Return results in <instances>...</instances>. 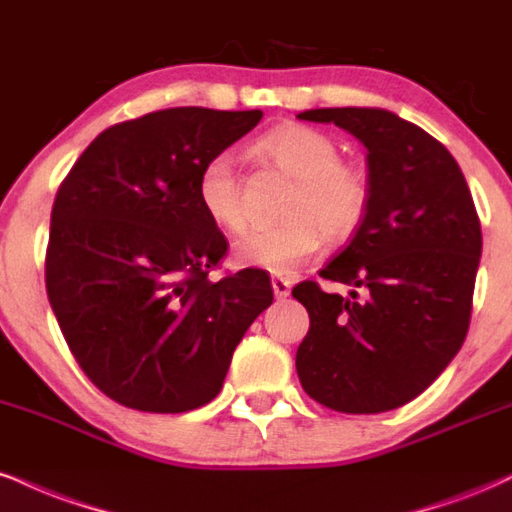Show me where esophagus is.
<instances>
[{
	"instance_id": "34e87169",
	"label": "esophagus",
	"mask_w": 512,
	"mask_h": 512,
	"mask_svg": "<svg viewBox=\"0 0 512 512\" xmlns=\"http://www.w3.org/2000/svg\"><path fill=\"white\" fill-rule=\"evenodd\" d=\"M291 279H283V276H274L272 279V288H274V295L276 298H288L291 295Z\"/></svg>"
}]
</instances>
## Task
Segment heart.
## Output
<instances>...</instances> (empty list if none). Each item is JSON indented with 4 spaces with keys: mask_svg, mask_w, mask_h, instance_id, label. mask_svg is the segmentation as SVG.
I'll return each mask as SVG.
<instances>
[{
    "mask_svg": "<svg viewBox=\"0 0 512 512\" xmlns=\"http://www.w3.org/2000/svg\"><path fill=\"white\" fill-rule=\"evenodd\" d=\"M255 152L293 176L283 202V217L274 224L240 233L233 255L245 267L288 274L310 260L324 243L348 240L362 224L369 202L367 178L353 164L341 162L336 140L305 123H283L255 140ZM202 212L224 231L245 224L243 195L229 152H214L195 178Z\"/></svg>",
    "mask_w": 512,
    "mask_h": 512,
    "instance_id": "obj_1",
    "label": "heart"
}]
</instances>
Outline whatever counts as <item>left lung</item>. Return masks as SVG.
Returning <instances> with one entry per match:
<instances>
[{
    "label": "left lung",
    "instance_id": "1",
    "mask_svg": "<svg viewBox=\"0 0 512 512\" xmlns=\"http://www.w3.org/2000/svg\"><path fill=\"white\" fill-rule=\"evenodd\" d=\"M336 123L367 147L369 202L355 236L317 281L293 288L310 331L295 355L317 403L374 415L410 403L439 377L467 336L482 255V226L451 152L386 109L336 107L298 114ZM363 288V298L356 288Z\"/></svg>",
    "mask_w": 512,
    "mask_h": 512
}]
</instances>
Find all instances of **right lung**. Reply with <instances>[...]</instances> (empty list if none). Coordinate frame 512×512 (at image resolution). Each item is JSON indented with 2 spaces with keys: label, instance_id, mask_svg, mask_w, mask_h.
Wrapping results in <instances>:
<instances>
[{
  "label": "right lung",
  "instance_id": "add662e5",
  "mask_svg": "<svg viewBox=\"0 0 512 512\" xmlns=\"http://www.w3.org/2000/svg\"><path fill=\"white\" fill-rule=\"evenodd\" d=\"M260 119L174 107L116 123L61 181L49 305L80 369L126 408L188 412L217 398L240 338L272 305L262 269L209 279L229 243L195 193L202 162Z\"/></svg>",
  "mask_w": 512,
  "mask_h": 512
}]
</instances>
